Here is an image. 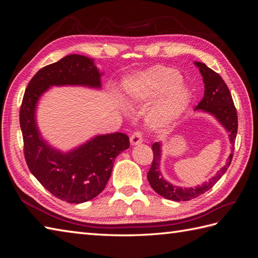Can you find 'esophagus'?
Returning a JSON list of instances; mask_svg holds the SVG:
<instances>
[{
  "label": "esophagus",
  "mask_w": 258,
  "mask_h": 258,
  "mask_svg": "<svg viewBox=\"0 0 258 258\" xmlns=\"http://www.w3.org/2000/svg\"><path fill=\"white\" fill-rule=\"evenodd\" d=\"M143 142V137H142V132L136 131L130 137V143L131 145H138L141 144Z\"/></svg>",
  "instance_id": "34e87169"
}]
</instances>
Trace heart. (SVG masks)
I'll use <instances>...</instances> for the list:
<instances>
[{
	"instance_id": "1",
	"label": "heart",
	"mask_w": 258,
	"mask_h": 258,
	"mask_svg": "<svg viewBox=\"0 0 258 258\" xmlns=\"http://www.w3.org/2000/svg\"><path fill=\"white\" fill-rule=\"evenodd\" d=\"M123 95L129 104H143L155 100L146 111V121L153 127H167L183 114L190 93L175 70L155 66L127 77ZM123 108V105L120 104Z\"/></svg>"
}]
</instances>
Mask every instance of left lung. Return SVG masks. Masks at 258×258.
I'll return each instance as SVG.
<instances>
[{"instance_id":"8db88e82","label":"left lung","mask_w":258,"mask_h":258,"mask_svg":"<svg viewBox=\"0 0 258 258\" xmlns=\"http://www.w3.org/2000/svg\"><path fill=\"white\" fill-rule=\"evenodd\" d=\"M200 74L202 75L205 84V95L204 98L199 102V104L195 107V111L208 113L215 117L216 120L220 122L226 129L229 135V141L231 143V154L226 161L225 166L217 171L214 176L211 177L208 182L204 184L195 186V187H179L175 186L163 178L160 171V159H161V143L155 142L152 145L154 159L150 171L147 173V179L150 182L152 188L160 196L166 199L173 201H188L197 198L200 195L205 194L210 188L217 183L223 174L227 171L230 162L232 160L233 146H235V140L237 137L238 130V116L236 107L233 105V101L231 98V93L224 82L222 77L218 75L213 70L208 68L202 62L195 61Z\"/></svg>"}]
</instances>
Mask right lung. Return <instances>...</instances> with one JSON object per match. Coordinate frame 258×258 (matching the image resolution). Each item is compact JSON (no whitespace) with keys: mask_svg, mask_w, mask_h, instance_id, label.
Here are the masks:
<instances>
[{"mask_svg":"<svg viewBox=\"0 0 258 258\" xmlns=\"http://www.w3.org/2000/svg\"><path fill=\"white\" fill-rule=\"evenodd\" d=\"M102 75L93 59L69 54L41 69L23 96L20 128L29 170L54 197L69 204L89 201L104 189L115 158L129 148V138L121 132L96 136L71 151L61 152L42 137L36 122V106L52 86L100 89Z\"/></svg>","mask_w":258,"mask_h":258,"instance_id":"obj_1","label":"right lung"}]
</instances>
